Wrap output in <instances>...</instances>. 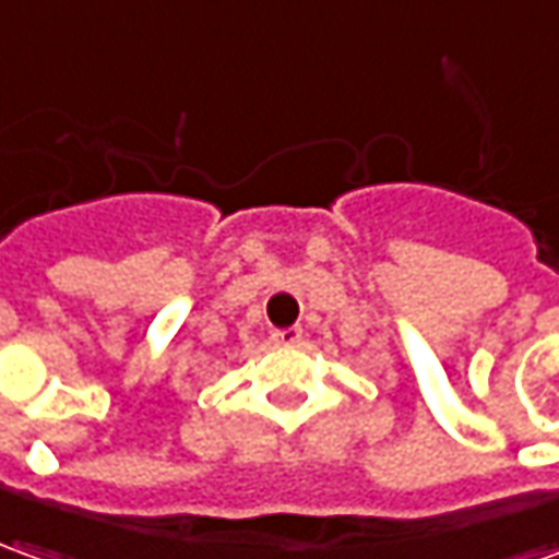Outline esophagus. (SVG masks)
Segmentation results:
<instances>
[{
    "label": "esophagus",
    "mask_w": 559,
    "mask_h": 559,
    "mask_svg": "<svg viewBox=\"0 0 559 559\" xmlns=\"http://www.w3.org/2000/svg\"><path fill=\"white\" fill-rule=\"evenodd\" d=\"M272 340H275V345H296L299 340H302V330L299 328L275 330V333H272Z\"/></svg>",
    "instance_id": "34e87169"
}]
</instances>
